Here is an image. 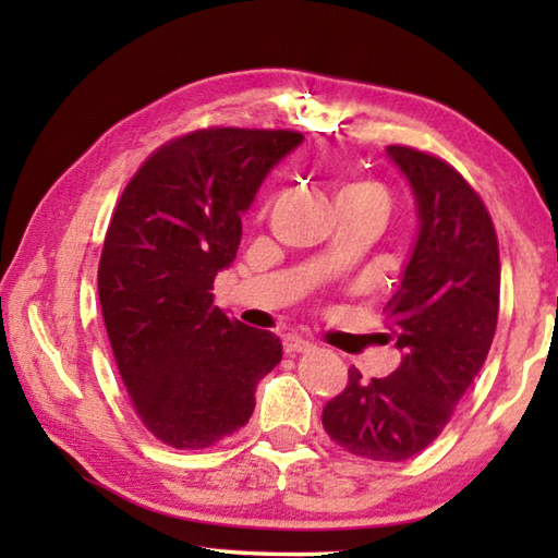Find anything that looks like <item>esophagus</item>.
<instances>
[{"label": "esophagus", "instance_id": "esophagus-1", "mask_svg": "<svg viewBox=\"0 0 558 558\" xmlns=\"http://www.w3.org/2000/svg\"><path fill=\"white\" fill-rule=\"evenodd\" d=\"M282 349H286V354H302L307 352V349H313V342H307V339L300 335H286L282 337Z\"/></svg>", "mask_w": 558, "mask_h": 558}]
</instances>
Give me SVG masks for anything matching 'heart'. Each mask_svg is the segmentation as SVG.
<instances>
[{
    "label": "heart",
    "mask_w": 558,
    "mask_h": 558,
    "mask_svg": "<svg viewBox=\"0 0 558 558\" xmlns=\"http://www.w3.org/2000/svg\"><path fill=\"white\" fill-rule=\"evenodd\" d=\"M337 204H366L386 216V211H389V192L376 182H347L337 192Z\"/></svg>",
    "instance_id": "heart-1"
}]
</instances>
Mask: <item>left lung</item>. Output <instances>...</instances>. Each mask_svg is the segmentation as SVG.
Instances as JSON below:
<instances>
[{"label":"left lung","mask_w":558,"mask_h":558,"mask_svg":"<svg viewBox=\"0 0 558 558\" xmlns=\"http://www.w3.org/2000/svg\"><path fill=\"white\" fill-rule=\"evenodd\" d=\"M409 182L418 233L386 302L401 364L384 379L349 369L323 426L352 456L399 462L428 448L483 369L499 313L493 219L456 169L418 149L386 147Z\"/></svg>","instance_id":"obj_1"}]
</instances>
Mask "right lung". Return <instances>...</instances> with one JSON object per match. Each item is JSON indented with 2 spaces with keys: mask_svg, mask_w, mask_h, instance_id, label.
<instances>
[{
  "mask_svg": "<svg viewBox=\"0 0 558 558\" xmlns=\"http://www.w3.org/2000/svg\"><path fill=\"white\" fill-rule=\"evenodd\" d=\"M290 130L209 128L172 140L130 179L112 214L98 295L122 381L172 448H206L248 423L280 339L214 305L263 179L302 143Z\"/></svg>",
  "mask_w": 558,
  "mask_h": 558,
  "instance_id": "1",
  "label": "right lung"
}]
</instances>
